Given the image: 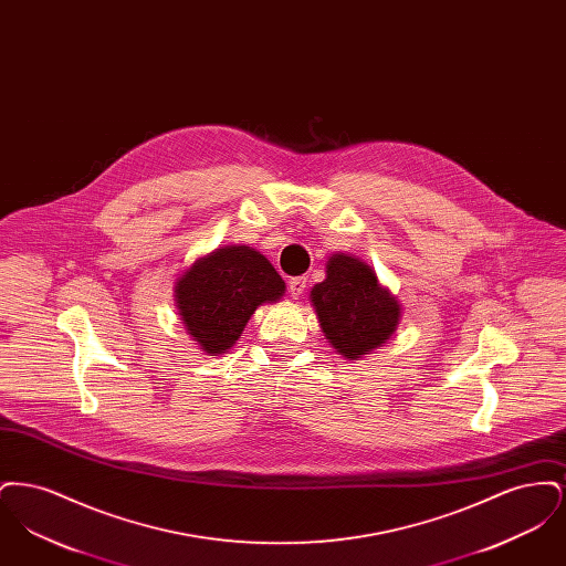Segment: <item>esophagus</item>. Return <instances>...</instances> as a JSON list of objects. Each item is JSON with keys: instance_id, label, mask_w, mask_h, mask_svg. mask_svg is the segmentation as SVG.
<instances>
[{"instance_id": "esophagus-1", "label": "esophagus", "mask_w": 566, "mask_h": 566, "mask_svg": "<svg viewBox=\"0 0 566 566\" xmlns=\"http://www.w3.org/2000/svg\"><path fill=\"white\" fill-rule=\"evenodd\" d=\"M305 277L303 275H298V277H291V282H289V293L291 296H301L303 295V291H305Z\"/></svg>"}]
</instances>
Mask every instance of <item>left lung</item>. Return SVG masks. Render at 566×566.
Here are the masks:
<instances>
[{
    "mask_svg": "<svg viewBox=\"0 0 566 566\" xmlns=\"http://www.w3.org/2000/svg\"><path fill=\"white\" fill-rule=\"evenodd\" d=\"M310 298L324 337L350 360L386 344L401 321V303L377 282L376 271L344 252L326 261V277Z\"/></svg>",
    "mask_w": 566,
    "mask_h": 566,
    "instance_id": "left-lung-1",
    "label": "left lung"
}]
</instances>
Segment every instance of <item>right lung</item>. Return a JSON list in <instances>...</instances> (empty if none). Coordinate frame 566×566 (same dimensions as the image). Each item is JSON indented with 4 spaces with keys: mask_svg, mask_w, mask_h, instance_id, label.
Returning <instances> with one entry per match:
<instances>
[{
    "mask_svg": "<svg viewBox=\"0 0 566 566\" xmlns=\"http://www.w3.org/2000/svg\"><path fill=\"white\" fill-rule=\"evenodd\" d=\"M284 280L250 245H224L197 259L176 282V305L199 348L218 356L240 339L259 305L280 301Z\"/></svg>",
    "mask_w": 566,
    "mask_h": 566,
    "instance_id": "right-lung-1",
    "label": "right lung"
}]
</instances>
